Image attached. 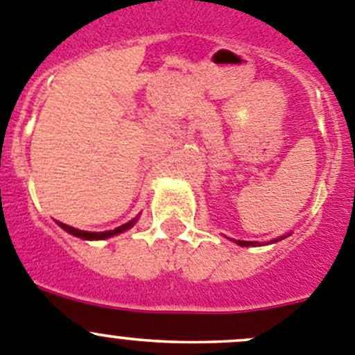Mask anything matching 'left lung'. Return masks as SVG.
I'll return each mask as SVG.
<instances>
[{
    "label": "left lung",
    "mask_w": 355,
    "mask_h": 355,
    "mask_svg": "<svg viewBox=\"0 0 355 355\" xmlns=\"http://www.w3.org/2000/svg\"><path fill=\"white\" fill-rule=\"evenodd\" d=\"M277 241H278V240H277ZM236 243L241 245V247H248V245H256V243H254V241H241V240H238Z\"/></svg>",
    "instance_id": "1"
}]
</instances>
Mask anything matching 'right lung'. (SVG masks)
Returning <instances> with one entry per match:
<instances>
[{
    "instance_id": "add662e5",
    "label": "right lung",
    "mask_w": 355,
    "mask_h": 355,
    "mask_svg": "<svg viewBox=\"0 0 355 355\" xmlns=\"http://www.w3.org/2000/svg\"><path fill=\"white\" fill-rule=\"evenodd\" d=\"M137 218H132V220H129L128 224H122V226H119L117 230H114V231H103V233H91V231L75 230V227L66 226V224H62V223H58V224L62 227V230L68 231L69 234H73V236L84 238V240H105V238H110V236H115V234H119V233H124L125 230H129V227L135 226V223H137Z\"/></svg>"
}]
</instances>
